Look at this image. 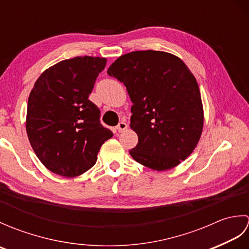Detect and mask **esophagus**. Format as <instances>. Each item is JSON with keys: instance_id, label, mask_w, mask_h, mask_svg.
<instances>
[{"instance_id": "esophagus-1", "label": "esophagus", "mask_w": 249, "mask_h": 249, "mask_svg": "<svg viewBox=\"0 0 249 249\" xmlns=\"http://www.w3.org/2000/svg\"><path fill=\"white\" fill-rule=\"evenodd\" d=\"M126 128H127V124H126L125 122H120L119 125L116 126V129H118L119 133H122V131H124Z\"/></svg>"}]
</instances>
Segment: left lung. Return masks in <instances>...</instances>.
I'll return each mask as SVG.
<instances>
[{"label": "left lung", "instance_id": "left-lung-1", "mask_svg": "<svg viewBox=\"0 0 249 249\" xmlns=\"http://www.w3.org/2000/svg\"><path fill=\"white\" fill-rule=\"evenodd\" d=\"M107 73L124 83L133 102L130 127L138 143L131 157L157 171L186 160L202 134L203 107L185 63L168 52L134 51L115 60Z\"/></svg>", "mask_w": 249, "mask_h": 249}]
</instances>
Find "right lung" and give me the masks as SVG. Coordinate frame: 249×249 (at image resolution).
Wrapping results in <instances>:
<instances>
[{"label": "right lung", "instance_id": "add662e5", "mask_svg": "<svg viewBox=\"0 0 249 249\" xmlns=\"http://www.w3.org/2000/svg\"><path fill=\"white\" fill-rule=\"evenodd\" d=\"M105 57L76 56L46 70L28 100L26 133L36 156L53 173L73 178L91 169L113 136L89 99Z\"/></svg>", "mask_w": 249, "mask_h": 249}]
</instances>
